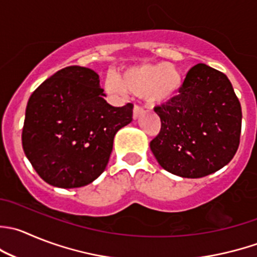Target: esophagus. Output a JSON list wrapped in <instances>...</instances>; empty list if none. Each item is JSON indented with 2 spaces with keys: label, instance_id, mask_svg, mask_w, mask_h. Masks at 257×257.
Returning <instances> with one entry per match:
<instances>
[{
  "label": "esophagus",
  "instance_id": "34e87169",
  "mask_svg": "<svg viewBox=\"0 0 257 257\" xmlns=\"http://www.w3.org/2000/svg\"><path fill=\"white\" fill-rule=\"evenodd\" d=\"M143 113H144L143 109L139 108V106H134V109H133V119H138L139 116H141Z\"/></svg>",
  "mask_w": 257,
  "mask_h": 257
}]
</instances>
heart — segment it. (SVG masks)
Masks as SVG:
<instances>
[{"instance_id": "obj_1", "label": "heart", "mask_w": 257, "mask_h": 257, "mask_svg": "<svg viewBox=\"0 0 257 257\" xmlns=\"http://www.w3.org/2000/svg\"><path fill=\"white\" fill-rule=\"evenodd\" d=\"M184 76L181 69L168 62L142 64L129 66L118 74L116 79L109 78L105 89L114 95L131 93L144 96L151 105H162L173 101L182 93Z\"/></svg>"}]
</instances>
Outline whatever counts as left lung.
Here are the masks:
<instances>
[{
    "label": "left lung",
    "instance_id": "1",
    "mask_svg": "<svg viewBox=\"0 0 257 257\" xmlns=\"http://www.w3.org/2000/svg\"><path fill=\"white\" fill-rule=\"evenodd\" d=\"M162 128L151 151L163 169L183 178H201L226 164L240 143V101L221 71L198 64L184 79L182 93L157 106Z\"/></svg>",
    "mask_w": 257,
    "mask_h": 257
}]
</instances>
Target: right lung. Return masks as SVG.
Instances as JSON below:
<instances>
[{
  "label": "right lung",
  "mask_w": 257,
  "mask_h": 257,
  "mask_svg": "<svg viewBox=\"0 0 257 257\" xmlns=\"http://www.w3.org/2000/svg\"><path fill=\"white\" fill-rule=\"evenodd\" d=\"M99 75L68 66L44 81L27 101L22 148L46 183L76 188L106 168L116 132L128 125L133 105H110Z\"/></svg>",
  "instance_id": "1"
}]
</instances>
